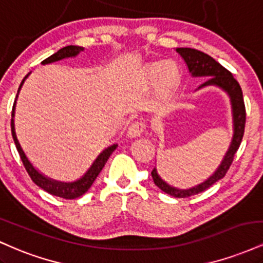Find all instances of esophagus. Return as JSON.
Here are the masks:
<instances>
[{
    "instance_id": "obj_1",
    "label": "esophagus",
    "mask_w": 263,
    "mask_h": 263,
    "mask_svg": "<svg viewBox=\"0 0 263 263\" xmlns=\"http://www.w3.org/2000/svg\"><path fill=\"white\" fill-rule=\"evenodd\" d=\"M144 128H146V125H144L143 122H134L127 129V136L129 138L140 137V136L143 134Z\"/></svg>"
}]
</instances>
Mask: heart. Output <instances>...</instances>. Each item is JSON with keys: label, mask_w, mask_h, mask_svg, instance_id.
<instances>
[{"label": "heart", "mask_w": 263, "mask_h": 263, "mask_svg": "<svg viewBox=\"0 0 263 263\" xmlns=\"http://www.w3.org/2000/svg\"><path fill=\"white\" fill-rule=\"evenodd\" d=\"M143 79L147 85L156 86V100L159 107L171 104L180 86L179 69L171 60L155 62L147 65Z\"/></svg>", "instance_id": "heart-1"}]
</instances>
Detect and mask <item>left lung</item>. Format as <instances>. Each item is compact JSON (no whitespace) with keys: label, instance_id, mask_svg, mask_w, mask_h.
Segmentation results:
<instances>
[{"label":"left lung","instance_id":"1","mask_svg":"<svg viewBox=\"0 0 263 263\" xmlns=\"http://www.w3.org/2000/svg\"><path fill=\"white\" fill-rule=\"evenodd\" d=\"M176 50L182 57L184 62H185L186 66H188L189 74L193 78H209L198 89L206 86H216L228 93L229 99H230L232 114V138L230 146L226 151L222 161L220 162L219 167L203 183L188 189H179L164 182L159 177L157 168H155L152 173H151L152 174L153 182L162 192L167 193V194L174 198H188L190 195H195L204 192V190L210 188L213 184L219 182L220 179L225 177L226 172L229 171L232 161H234L235 153L237 152L241 141H242L243 132H245L246 111L245 104H243L242 90H241L240 84L232 77L230 71L226 70L224 66L219 64L215 59L211 58L208 54L200 52V50L192 49V48H177Z\"/></svg>","mask_w":263,"mask_h":263}]
</instances>
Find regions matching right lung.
<instances>
[{
  "instance_id": "add662e5",
  "label": "right lung",
  "mask_w": 263,
  "mask_h": 263,
  "mask_svg": "<svg viewBox=\"0 0 263 263\" xmlns=\"http://www.w3.org/2000/svg\"><path fill=\"white\" fill-rule=\"evenodd\" d=\"M84 48L83 47H78V45H68V47L62 48L59 49L58 52L54 53L53 55H50L49 58L44 59L42 62V64H50V63L58 62V60H63V59H68V58H75L80 52H83ZM28 73L25 77V79L22 80L20 87H18L17 91V96L16 100H14L13 104V108H12V120H11V129H12V137H13L14 144H16L18 153H20L21 159H22L23 164H25L26 171L28 172L29 177L32 178V180L34 182L39 188H42L45 190L49 194L55 195V197L59 198H64V199H77L81 197L83 194H85L87 190L90 189V186L92 185V183L95 182V179L98 178L100 172L102 171V168L105 167L106 164L108 157L112 155V152L117 148V143L111 144L108 146L107 148H105L102 152L96 157L95 161L92 162V164L90 165V168L87 170L85 173H84L83 177H80L79 179L74 180V182H60V180H55L53 178H49L47 176H44L42 172H39L34 165L32 164V162L29 161L28 157L26 156L25 151H23L22 146H21L20 141H18L17 135H16V127H14V114H16V102L18 99V93H20L21 89H22L23 84L27 78L29 77Z\"/></svg>"
}]
</instances>
